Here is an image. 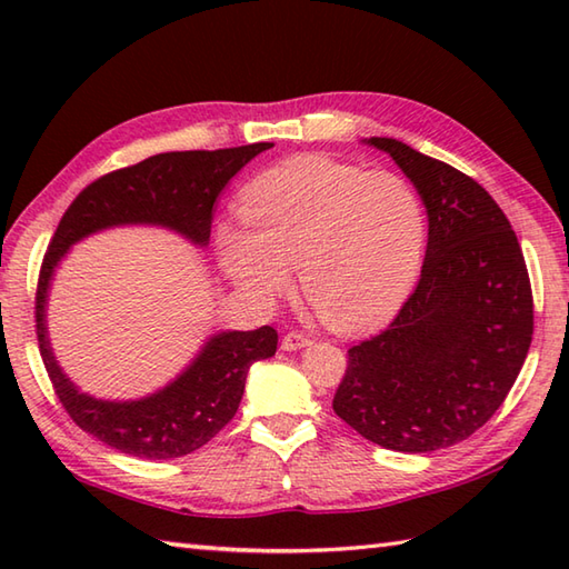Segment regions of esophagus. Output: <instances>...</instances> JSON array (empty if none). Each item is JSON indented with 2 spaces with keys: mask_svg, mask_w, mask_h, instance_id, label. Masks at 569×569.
<instances>
[{
  "mask_svg": "<svg viewBox=\"0 0 569 569\" xmlns=\"http://www.w3.org/2000/svg\"><path fill=\"white\" fill-rule=\"evenodd\" d=\"M308 345H310V337L303 335V332H288V335H283V340H281L283 352H296V349H303Z\"/></svg>",
  "mask_w": 569,
  "mask_h": 569,
  "instance_id": "obj_1",
  "label": "esophagus"
}]
</instances>
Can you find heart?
I'll list each match as a JSON object with an SVG mask.
<instances>
[{
  "label": "heart",
  "instance_id": "heart-1",
  "mask_svg": "<svg viewBox=\"0 0 569 569\" xmlns=\"http://www.w3.org/2000/svg\"><path fill=\"white\" fill-rule=\"evenodd\" d=\"M244 227L217 229V259L241 293L269 303L300 288L340 332H367L403 308L428 241L420 192L403 176L296 156L239 198Z\"/></svg>",
  "mask_w": 569,
  "mask_h": 569
}]
</instances>
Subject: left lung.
Instances as JSON below:
<instances>
[{
	"label": "left lung",
	"mask_w": 569,
	"mask_h": 569,
	"mask_svg": "<svg viewBox=\"0 0 569 569\" xmlns=\"http://www.w3.org/2000/svg\"><path fill=\"white\" fill-rule=\"evenodd\" d=\"M420 192L428 249L393 322L349 349L332 408L361 438L396 452L467 440L497 413L533 340V293L511 222L475 178L386 137Z\"/></svg>",
	"instance_id": "obj_1"
}]
</instances>
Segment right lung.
Here are the masks:
<instances>
[{
    "label": "right lung",
    "mask_w": 569,
    "mask_h": 569,
    "mask_svg": "<svg viewBox=\"0 0 569 569\" xmlns=\"http://www.w3.org/2000/svg\"><path fill=\"white\" fill-rule=\"evenodd\" d=\"M271 147L273 143L261 141L217 151L159 153L98 178L70 202L41 263L36 335L56 396L76 426L92 438L143 459L196 452L234 418L249 367L276 355L278 335L269 325L249 332H217L196 359L156 393L137 401L94 398L66 377L48 340V288L60 259L80 239L124 224L166 227L192 244L208 247L214 200L253 156Z\"/></svg>",
    "instance_id": "right-lung-1"
}]
</instances>
